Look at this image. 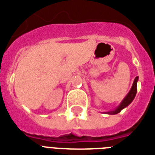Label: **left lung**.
Here are the masks:
<instances>
[{"label": "left lung", "mask_w": 155, "mask_h": 155, "mask_svg": "<svg viewBox=\"0 0 155 155\" xmlns=\"http://www.w3.org/2000/svg\"><path fill=\"white\" fill-rule=\"evenodd\" d=\"M137 82H138V76H136L134 80V82H133L132 86H131V89L129 91V93L127 94V96L125 97L124 99L121 101V103L119 104L118 107H117V108H115L113 111H109V112H105L104 113H107V114H109V115H115V114H117L121 112V110L127 107L129 104H131V102L133 101V99L135 98L136 94V92H137Z\"/></svg>", "instance_id": "left-lung-1"}]
</instances>
